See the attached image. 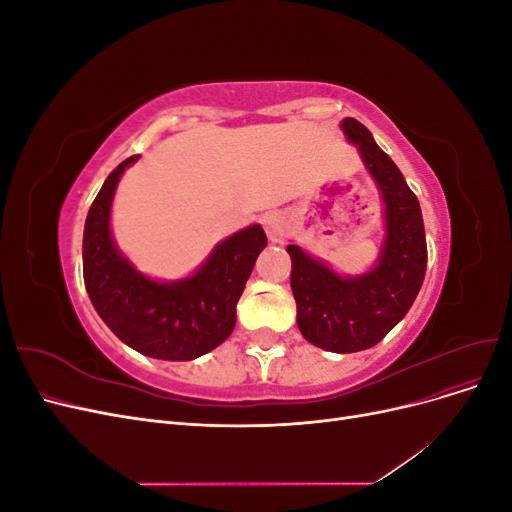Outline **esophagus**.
<instances>
[{"label":"esophagus","mask_w":512,"mask_h":512,"mask_svg":"<svg viewBox=\"0 0 512 512\" xmlns=\"http://www.w3.org/2000/svg\"><path fill=\"white\" fill-rule=\"evenodd\" d=\"M262 226H265L269 241L277 243L284 237V232L290 228V220L286 218V213H282V211H269V213L262 215Z\"/></svg>","instance_id":"esophagus-1"}]
</instances>
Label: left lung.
Segmentation results:
<instances>
[{
    "mask_svg": "<svg viewBox=\"0 0 512 512\" xmlns=\"http://www.w3.org/2000/svg\"><path fill=\"white\" fill-rule=\"evenodd\" d=\"M342 130L359 147L384 203V241L376 267L350 277L294 243L286 252L301 335L322 350L348 354L376 346L408 314L425 280L427 241L421 205L395 162L363 123L346 117Z\"/></svg>",
    "mask_w": 512,
    "mask_h": 512,
    "instance_id": "1",
    "label": "left lung"
}]
</instances>
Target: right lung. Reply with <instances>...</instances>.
<instances>
[{
    "label": "right lung",
    "mask_w": 512,
    "mask_h": 512,
    "mask_svg": "<svg viewBox=\"0 0 512 512\" xmlns=\"http://www.w3.org/2000/svg\"><path fill=\"white\" fill-rule=\"evenodd\" d=\"M123 160L106 177L83 232V277L91 303L123 344L151 359L192 361L226 342L237 322V301L267 235L247 226L213 247L190 277L158 282L119 252L111 235V207Z\"/></svg>",
    "instance_id": "right-lung-1"
}]
</instances>
